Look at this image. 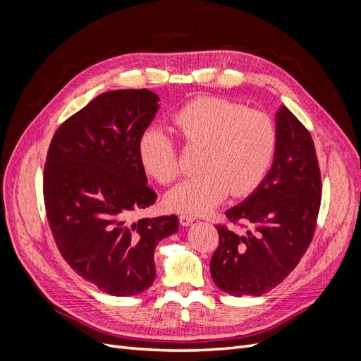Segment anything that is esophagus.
Returning <instances> with one entry per match:
<instances>
[{"label": "esophagus", "instance_id": "1", "mask_svg": "<svg viewBox=\"0 0 361 361\" xmlns=\"http://www.w3.org/2000/svg\"><path fill=\"white\" fill-rule=\"evenodd\" d=\"M179 221H180V224H182L183 227H187V226H190V224H192V223L195 221V218H194L192 215L182 214V215L179 216Z\"/></svg>", "mask_w": 361, "mask_h": 361}]
</instances>
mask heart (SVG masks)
<instances>
[{"instance_id":"heart-1","label":"heart","mask_w":361,"mask_h":361,"mask_svg":"<svg viewBox=\"0 0 361 361\" xmlns=\"http://www.w3.org/2000/svg\"><path fill=\"white\" fill-rule=\"evenodd\" d=\"M174 123L190 146L203 150L197 166L200 173L166 194L169 209L206 215L228 192L245 197L264 182L277 149V129L268 114L221 97H197L174 114ZM138 158L162 185L180 174L176 143L158 125L141 133Z\"/></svg>"}]
</instances>
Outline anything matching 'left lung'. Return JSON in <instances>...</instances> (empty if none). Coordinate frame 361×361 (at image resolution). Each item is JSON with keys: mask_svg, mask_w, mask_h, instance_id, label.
I'll use <instances>...</instances> for the list:
<instances>
[{"mask_svg": "<svg viewBox=\"0 0 361 361\" xmlns=\"http://www.w3.org/2000/svg\"><path fill=\"white\" fill-rule=\"evenodd\" d=\"M276 155L264 182L226 212L253 231L216 226L220 244L211 276L233 297H259L280 285L309 248L318 220L322 185L309 130L285 105L276 113Z\"/></svg>", "mask_w": 361, "mask_h": 361, "instance_id": "left-lung-1", "label": "left lung"}]
</instances>
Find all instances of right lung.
<instances>
[{"label": "right lung", "mask_w": 361, "mask_h": 361, "mask_svg": "<svg viewBox=\"0 0 361 361\" xmlns=\"http://www.w3.org/2000/svg\"><path fill=\"white\" fill-rule=\"evenodd\" d=\"M159 97L147 89L99 94L54 134L43 171L51 232L75 272L114 297L152 286L155 248L178 232L176 215L130 216L154 204L138 138Z\"/></svg>", "instance_id": "1"}]
</instances>
